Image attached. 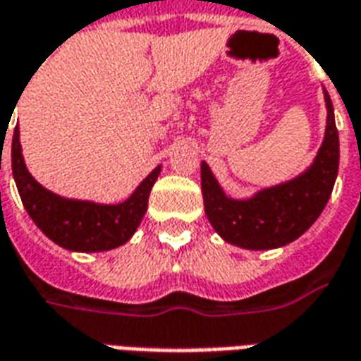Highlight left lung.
<instances>
[{
  "label": "left lung",
  "mask_w": 361,
  "mask_h": 361,
  "mask_svg": "<svg viewBox=\"0 0 361 361\" xmlns=\"http://www.w3.org/2000/svg\"><path fill=\"white\" fill-rule=\"evenodd\" d=\"M326 129L313 164L294 180L238 201L222 191L207 162L201 164V189L207 219L228 243L243 250H274L294 242L319 219L338 173V131L333 102L325 90Z\"/></svg>",
  "instance_id": "8db88e82"
}]
</instances>
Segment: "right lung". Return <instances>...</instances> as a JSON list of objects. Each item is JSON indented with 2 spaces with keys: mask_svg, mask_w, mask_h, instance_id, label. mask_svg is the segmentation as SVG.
<instances>
[{
  "mask_svg": "<svg viewBox=\"0 0 361 361\" xmlns=\"http://www.w3.org/2000/svg\"><path fill=\"white\" fill-rule=\"evenodd\" d=\"M11 168L20 201L36 226L51 242L69 251L82 253L116 250L129 242L147 212L150 189L160 173L158 166L141 181V185L135 189L131 197L119 204H98L92 201L66 199L42 188L30 176L20 152L19 127H15L13 131Z\"/></svg>",
  "mask_w": 361,
  "mask_h": 361,
  "instance_id": "obj_1",
  "label": "right lung"
}]
</instances>
